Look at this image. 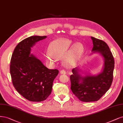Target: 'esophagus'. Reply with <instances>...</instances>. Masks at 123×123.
<instances>
[{"mask_svg": "<svg viewBox=\"0 0 123 123\" xmlns=\"http://www.w3.org/2000/svg\"><path fill=\"white\" fill-rule=\"evenodd\" d=\"M60 73L61 74H66V71L64 70H61L60 71Z\"/></svg>", "mask_w": 123, "mask_h": 123, "instance_id": "obj_1", "label": "esophagus"}]
</instances>
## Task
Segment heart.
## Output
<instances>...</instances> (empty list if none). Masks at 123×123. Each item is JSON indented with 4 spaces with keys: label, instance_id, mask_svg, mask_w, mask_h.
Listing matches in <instances>:
<instances>
[{
    "label": "heart",
    "instance_id": "b5f03b06",
    "mask_svg": "<svg viewBox=\"0 0 123 123\" xmlns=\"http://www.w3.org/2000/svg\"><path fill=\"white\" fill-rule=\"evenodd\" d=\"M48 51L45 54L46 60L54 62L57 59L63 57L62 66L67 68H70L79 61L83 52V46L79 42L73 44L72 42L69 39H58L51 42Z\"/></svg>",
    "mask_w": 123,
    "mask_h": 123
}]
</instances>
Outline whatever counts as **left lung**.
I'll use <instances>...</instances> for the list:
<instances>
[{
	"mask_svg": "<svg viewBox=\"0 0 123 123\" xmlns=\"http://www.w3.org/2000/svg\"><path fill=\"white\" fill-rule=\"evenodd\" d=\"M93 47L91 54L98 53L104 60L102 70L96 75L83 72L79 67L72 70L71 89L73 94L82 102L99 100L111 87L113 80L115 61L111 52L105 42L91 37Z\"/></svg>",
	"mask_w": 123,
	"mask_h": 123,
	"instance_id": "1",
	"label": "left lung"
}]
</instances>
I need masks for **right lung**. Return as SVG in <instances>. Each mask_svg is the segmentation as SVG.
Masks as SVG:
<instances>
[{
    "label": "right lung",
    "mask_w": 123,
    "mask_h": 123,
    "mask_svg": "<svg viewBox=\"0 0 123 123\" xmlns=\"http://www.w3.org/2000/svg\"><path fill=\"white\" fill-rule=\"evenodd\" d=\"M47 36H34L20 42L12 53L10 73L15 89L24 98L32 102L45 100L52 92L57 69H49L33 54L31 48Z\"/></svg>",
    "instance_id": "right-lung-1"
}]
</instances>
